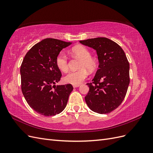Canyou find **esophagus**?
<instances>
[{
  "instance_id": "1",
  "label": "esophagus",
  "mask_w": 153,
  "mask_h": 153,
  "mask_svg": "<svg viewBox=\"0 0 153 153\" xmlns=\"http://www.w3.org/2000/svg\"><path fill=\"white\" fill-rule=\"evenodd\" d=\"M80 86V85H73V87H74V88H76V87H78Z\"/></svg>"
}]
</instances>
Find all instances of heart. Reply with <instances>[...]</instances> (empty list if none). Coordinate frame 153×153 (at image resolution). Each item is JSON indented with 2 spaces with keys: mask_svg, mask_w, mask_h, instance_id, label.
Here are the masks:
<instances>
[{
  "mask_svg": "<svg viewBox=\"0 0 153 153\" xmlns=\"http://www.w3.org/2000/svg\"><path fill=\"white\" fill-rule=\"evenodd\" d=\"M71 53L74 56L81 59L79 69L76 71H71L64 77L65 83L73 85H79L88 76L87 69L93 71L97 68V61L91 56V53L84 46L78 45L71 49ZM57 68L63 72H66L68 69V61L66 55L61 52L58 54L55 60Z\"/></svg>",
  "mask_w": 153,
  "mask_h": 153,
  "instance_id": "obj_1",
  "label": "heart"
}]
</instances>
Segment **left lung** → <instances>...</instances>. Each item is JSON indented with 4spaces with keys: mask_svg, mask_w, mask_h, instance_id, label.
Listing matches in <instances>:
<instances>
[{
    "mask_svg": "<svg viewBox=\"0 0 153 153\" xmlns=\"http://www.w3.org/2000/svg\"><path fill=\"white\" fill-rule=\"evenodd\" d=\"M82 45L96 51L98 69L89 91L85 97L89 108L94 112L105 114L116 109L126 94L129 84V64L122 48L106 38L80 41Z\"/></svg>",
    "mask_w": 153,
    "mask_h": 153,
    "instance_id": "obj_1",
    "label": "left lung"
}]
</instances>
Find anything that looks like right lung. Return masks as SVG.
I'll return each mask as SVG.
<instances>
[{
	"mask_svg": "<svg viewBox=\"0 0 153 153\" xmlns=\"http://www.w3.org/2000/svg\"><path fill=\"white\" fill-rule=\"evenodd\" d=\"M71 43L45 39L34 45L23 60L20 67L22 93L30 107L45 116L62 112L73 89L71 84L55 85L62 76L55 62L56 57Z\"/></svg>",
	"mask_w": 153,
	"mask_h": 153,
	"instance_id": "1",
	"label": "right lung"
}]
</instances>
